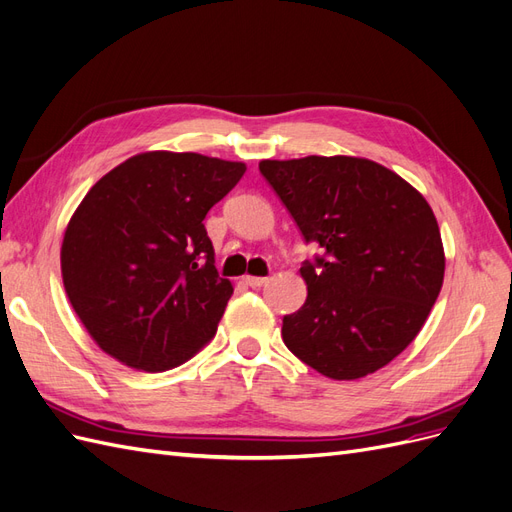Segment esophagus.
Wrapping results in <instances>:
<instances>
[{
  "mask_svg": "<svg viewBox=\"0 0 512 512\" xmlns=\"http://www.w3.org/2000/svg\"><path fill=\"white\" fill-rule=\"evenodd\" d=\"M269 282V277H254V275H245V284L252 288H260Z\"/></svg>",
  "mask_w": 512,
  "mask_h": 512,
  "instance_id": "esophagus-1",
  "label": "esophagus"
}]
</instances>
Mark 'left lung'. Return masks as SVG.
Segmentation results:
<instances>
[{
  "label": "left lung",
  "instance_id": "1",
  "mask_svg": "<svg viewBox=\"0 0 512 512\" xmlns=\"http://www.w3.org/2000/svg\"><path fill=\"white\" fill-rule=\"evenodd\" d=\"M262 177L322 256L305 260L307 299L284 316L288 350L322 376L356 380L389 365L423 329L444 280L427 200L365 158L262 160Z\"/></svg>",
  "mask_w": 512,
  "mask_h": 512
}]
</instances>
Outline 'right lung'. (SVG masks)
<instances>
[{
    "instance_id": "add662e5",
    "label": "right lung",
    "mask_w": 512,
    "mask_h": 512,
    "mask_svg": "<svg viewBox=\"0 0 512 512\" xmlns=\"http://www.w3.org/2000/svg\"><path fill=\"white\" fill-rule=\"evenodd\" d=\"M243 173L241 162L147 151L87 192L61 243V277L106 354L164 371L215 335L232 284L215 269L203 220Z\"/></svg>"
}]
</instances>
